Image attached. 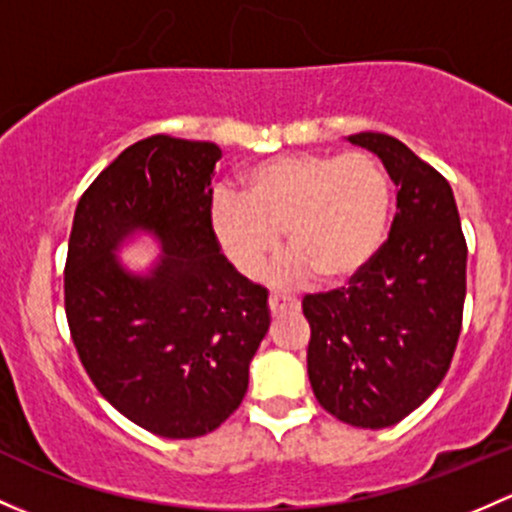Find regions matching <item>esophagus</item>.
<instances>
[{"label":"esophagus","instance_id":"1","mask_svg":"<svg viewBox=\"0 0 512 512\" xmlns=\"http://www.w3.org/2000/svg\"><path fill=\"white\" fill-rule=\"evenodd\" d=\"M270 311L274 316L287 314V311H299V301L294 297H282V294H272L270 297Z\"/></svg>","mask_w":512,"mask_h":512}]
</instances>
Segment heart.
Masks as SVG:
<instances>
[{
	"label": "heart",
	"mask_w": 512,
	"mask_h": 512,
	"mask_svg": "<svg viewBox=\"0 0 512 512\" xmlns=\"http://www.w3.org/2000/svg\"><path fill=\"white\" fill-rule=\"evenodd\" d=\"M392 220V181L368 152H294L242 174V193L215 191L208 225L220 255L247 279L260 277L284 233L292 255L279 282L311 277L346 284L383 250Z\"/></svg>",
	"instance_id": "b5f03b06"
}]
</instances>
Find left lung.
<instances>
[{
    "label": "left lung",
    "instance_id": "left-lung-1",
    "mask_svg": "<svg viewBox=\"0 0 512 512\" xmlns=\"http://www.w3.org/2000/svg\"><path fill=\"white\" fill-rule=\"evenodd\" d=\"M348 142L378 154L397 213L373 265L348 287L306 294V368L326 412L363 429L417 410L449 370L466 299V240L449 181L390 134Z\"/></svg>",
    "mask_w": 512,
    "mask_h": 512
}]
</instances>
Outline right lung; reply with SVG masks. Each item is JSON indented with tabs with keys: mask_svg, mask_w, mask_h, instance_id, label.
<instances>
[{
	"mask_svg": "<svg viewBox=\"0 0 512 512\" xmlns=\"http://www.w3.org/2000/svg\"><path fill=\"white\" fill-rule=\"evenodd\" d=\"M220 147L154 134L120 154L80 196L66 260V316L100 395L166 439L218 429L240 407L250 360L270 328L267 289L215 245ZM147 232L162 255L147 275L116 250Z\"/></svg>",
	"mask_w": 512,
	"mask_h": 512,
	"instance_id": "right-lung-1",
	"label": "right lung"
}]
</instances>
